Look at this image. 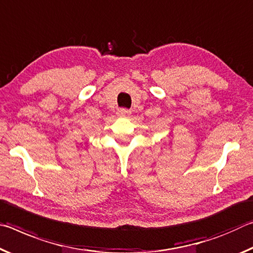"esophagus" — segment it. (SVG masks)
Returning a JSON list of instances; mask_svg holds the SVG:
<instances>
[{
    "label": "esophagus",
    "instance_id": "1",
    "mask_svg": "<svg viewBox=\"0 0 253 253\" xmlns=\"http://www.w3.org/2000/svg\"><path fill=\"white\" fill-rule=\"evenodd\" d=\"M130 114H131V111L126 110V109H122V110H120V111H119V115H120V117L126 118V117H129Z\"/></svg>",
    "mask_w": 253,
    "mask_h": 253
}]
</instances>
